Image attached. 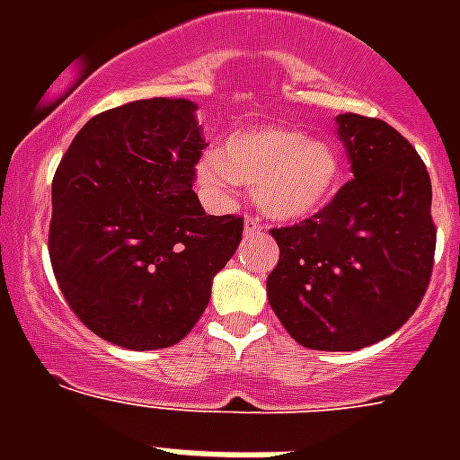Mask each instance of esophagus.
<instances>
[{"label": "esophagus", "instance_id": "esophagus-1", "mask_svg": "<svg viewBox=\"0 0 460 460\" xmlns=\"http://www.w3.org/2000/svg\"><path fill=\"white\" fill-rule=\"evenodd\" d=\"M243 229H245V236H252V234H262V231H265V224L260 222L258 217H245Z\"/></svg>", "mask_w": 460, "mask_h": 460}]
</instances>
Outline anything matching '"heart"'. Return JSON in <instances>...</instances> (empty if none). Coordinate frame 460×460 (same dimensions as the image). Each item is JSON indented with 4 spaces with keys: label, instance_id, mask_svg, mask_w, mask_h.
Here are the masks:
<instances>
[{
    "label": "heart",
    "instance_id": "1",
    "mask_svg": "<svg viewBox=\"0 0 460 460\" xmlns=\"http://www.w3.org/2000/svg\"><path fill=\"white\" fill-rule=\"evenodd\" d=\"M341 166L334 150L291 126H251L231 133L219 155L198 164L202 190L226 202L238 183L252 186L258 208L279 222H301L332 202Z\"/></svg>",
    "mask_w": 460,
    "mask_h": 460
}]
</instances>
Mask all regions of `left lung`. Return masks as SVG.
<instances>
[{
  "label": "left lung",
  "mask_w": 460,
  "mask_h": 460,
  "mask_svg": "<svg viewBox=\"0 0 460 460\" xmlns=\"http://www.w3.org/2000/svg\"><path fill=\"white\" fill-rule=\"evenodd\" d=\"M353 179L310 219L272 229L267 298L296 341L358 350L403 327L432 279V183L415 147L382 119L339 114Z\"/></svg>",
  "instance_id": "left-lung-1"
}]
</instances>
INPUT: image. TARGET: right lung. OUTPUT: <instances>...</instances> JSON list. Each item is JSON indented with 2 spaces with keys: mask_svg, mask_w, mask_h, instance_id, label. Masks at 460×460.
<instances>
[{
  "mask_svg": "<svg viewBox=\"0 0 460 460\" xmlns=\"http://www.w3.org/2000/svg\"><path fill=\"white\" fill-rule=\"evenodd\" d=\"M188 100H138L83 126L52 179L49 260L78 320L121 349L179 343L236 252L243 217L205 215L208 147Z\"/></svg>",
  "mask_w": 460,
  "mask_h": 460,
  "instance_id": "add662e5",
  "label": "right lung"
}]
</instances>
